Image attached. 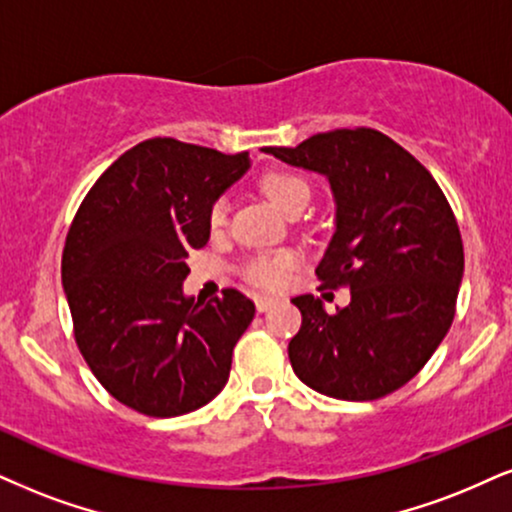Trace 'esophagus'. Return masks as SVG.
I'll use <instances>...</instances> for the list:
<instances>
[{"mask_svg":"<svg viewBox=\"0 0 512 512\" xmlns=\"http://www.w3.org/2000/svg\"><path fill=\"white\" fill-rule=\"evenodd\" d=\"M277 304V299H273V296H256V308L258 313H266L270 311Z\"/></svg>","mask_w":512,"mask_h":512,"instance_id":"34e87169","label":"esophagus"}]
</instances>
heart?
<instances>
[{
	"instance_id": "1",
	"label": "heart",
	"mask_w": 512,
	"mask_h": 512,
	"mask_svg": "<svg viewBox=\"0 0 512 512\" xmlns=\"http://www.w3.org/2000/svg\"><path fill=\"white\" fill-rule=\"evenodd\" d=\"M263 194L273 201L277 208H282L285 213H292L296 206H306L311 199V187L301 175L289 173V170H268L261 178ZM227 225V204L225 199L213 201L208 208V227L213 232L223 230ZM296 266V258L289 251H277V254H261L249 258L244 263L242 273L246 282L251 285L263 287V289H280L287 285L289 275Z\"/></svg>"
}]
</instances>
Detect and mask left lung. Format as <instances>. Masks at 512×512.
Returning a JSON list of instances; mask_svg holds the SVG:
<instances>
[{
    "label": "left lung",
    "instance_id": "left-lung-1",
    "mask_svg": "<svg viewBox=\"0 0 512 512\" xmlns=\"http://www.w3.org/2000/svg\"><path fill=\"white\" fill-rule=\"evenodd\" d=\"M263 151L330 182L337 230L315 275L320 289H351L332 315L313 294L292 299L296 377L332 399H382L418 375L456 315L465 258L449 201L430 170L372 128Z\"/></svg>",
    "mask_w": 512,
    "mask_h": 512
}]
</instances>
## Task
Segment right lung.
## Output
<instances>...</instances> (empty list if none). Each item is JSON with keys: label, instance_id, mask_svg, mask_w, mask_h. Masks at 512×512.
I'll return each instance as SVG.
<instances>
[{"label": "right lung", "instance_id": "add662e5", "mask_svg": "<svg viewBox=\"0 0 512 512\" xmlns=\"http://www.w3.org/2000/svg\"><path fill=\"white\" fill-rule=\"evenodd\" d=\"M249 168V151L154 137L104 170L75 213L61 282L75 344L116 401L149 415L192 413L223 391L256 306L237 289L208 304L182 294L208 208Z\"/></svg>", "mask_w": 512, "mask_h": 512}]
</instances>
